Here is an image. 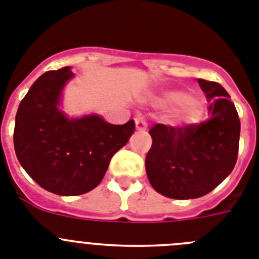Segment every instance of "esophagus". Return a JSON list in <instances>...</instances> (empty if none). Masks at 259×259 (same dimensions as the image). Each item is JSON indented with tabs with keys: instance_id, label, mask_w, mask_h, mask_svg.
I'll use <instances>...</instances> for the list:
<instances>
[{
	"instance_id": "1",
	"label": "esophagus",
	"mask_w": 259,
	"mask_h": 259,
	"mask_svg": "<svg viewBox=\"0 0 259 259\" xmlns=\"http://www.w3.org/2000/svg\"><path fill=\"white\" fill-rule=\"evenodd\" d=\"M135 123H136V130H139V131H145L146 127H148L146 120L143 116H137V118L135 119Z\"/></svg>"
}]
</instances>
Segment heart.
<instances>
[{"label":"heart","mask_w":259,"mask_h":259,"mask_svg":"<svg viewBox=\"0 0 259 259\" xmlns=\"http://www.w3.org/2000/svg\"><path fill=\"white\" fill-rule=\"evenodd\" d=\"M166 106L175 109V118L182 123H194L200 119L202 114L200 104L194 101L189 93L182 91H174L164 95L162 100Z\"/></svg>","instance_id":"heart-1"}]
</instances>
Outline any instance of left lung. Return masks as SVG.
<instances>
[{"label":"left lung","instance_id":"obj_1","mask_svg":"<svg viewBox=\"0 0 259 259\" xmlns=\"http://www.w3.org/2000/svg\"><path fill=\"white\" fill-rule=\"evenodd\" d=\"M211 102V115L183 127L155 123L149 130L152 148L146 175L158 193L175 200L202 197L215 189L237 161L240 119L230 95L219 83L198 79Z\"/></svg>","mask_w":259,"mask_h":259}]
</instances>
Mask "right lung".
<instances>
[{"label":"right lung","instance_id":"right-lung-1","mask_svg":"<svg viewBox=\"0 0 259 259\" xmlns=\"http://www.w3.org/2000/svg\"><path fill=\"white\" fill-rule=\"evenodd\" d=\"M70 67L48 71L32 84L15 116L18 161L41 188L59 196H79L96 188L110 159L127 144L135 120L110 124L101 116L68 119L58 109Z\"/></svg>","mask_w":259,"mask_h":259}]
</instances>
